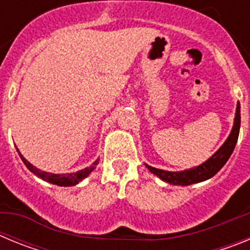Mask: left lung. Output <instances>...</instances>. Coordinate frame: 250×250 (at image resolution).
Listing matches in <instances>:
<instances>
[{
  "label": "left lung",
  "instance_id": "8db88e82",
  "mask_svg": "<svg viewBox=\"0 0 250 250\" xmlns=\"http://www.w3.org/2000/svg\"><path fill=\"white\" fill-rule=\"evenodd\" d=\"M239 129H240V104H237V110H235V118H234L233 127L229 134L228 139L225 140L224 144L214 152L210 158L204 161L203 164L198 165L191 169L183 170V171H167V170H161L152 167L150 165L145 164V167L151 171L154 175L161 179L163 182L169 183L173 185H191L195 183L204 182L208 179L213 178L230 158L231 152H233L235 144L238 141V136H239Z\"/></svg>",
  "mask_w": 250,
  "mask_h": 250
}]
</instances>
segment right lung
Returning a JSON list of instances; mask_svg holds the SVG:
<instances>
[{"instance_id": "add662e5", "label": "right lung", "mask_w": 250, "mask_h": 250, "mask_svg": "<svg viewBox=\"0 0 250 250\" xmlns=\"http://www.w3.org/2000/svg\"><path fill=\"white\" fill-rule=\"evenodd\" d=\"M19 151V149H17ZM20 156H21L22 161H23V164L27 167V169L30 170L31 173H34L35 175L39 176L40 179H42L45 182L51 183V184H55V185H59V187H72V185H76L83 180L85 178L90 175L92 170L96 167V165L99 164V159L96 161H94L90 167H85L83 170H79L76 173H67V174H54V173H47V171H42V170L37 169L36 167L31 164L30 161L26 160L23 156L21 155V152L19 151Z\"/></svg>"}]
</instances>
